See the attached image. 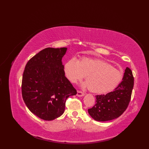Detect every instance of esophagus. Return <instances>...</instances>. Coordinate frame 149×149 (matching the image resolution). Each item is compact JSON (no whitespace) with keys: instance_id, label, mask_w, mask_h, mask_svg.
Returning a JSON list of instances; mask_svg holds the SVG:
<instances>
[{"instance_id":"34e87169","label":"esophagus","mask_w":149,"mask_h":149,"mask_svg":"<svg viewBox=\"0 0 149 149\" xmlns=\"http://www.w3.org/2000/svg\"><path fill=\"white\" fill-rule=\"evenodd\" d=\"M76 95H77V96H78V97H83V96H84V94L82 91H77V94H76Z\"/></svg>"}]
</instances>
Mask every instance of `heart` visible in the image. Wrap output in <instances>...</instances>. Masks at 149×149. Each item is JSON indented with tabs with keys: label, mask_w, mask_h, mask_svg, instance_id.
Segmentation results:
<instances>
[{
	"label": "heart",
	"mask_w": 149,
	"mask_h": 149,
	"mask_svg": "<svg viewBox=\"0 0 149 149\" xmlns=\"http://www.w3.org/2000/svg\"><path fill=\"white\" fill-rule=\"evenodd\" d=\"M63 72L71 83H76L86 76L84 86L96 94L114 91L123 78L122 71L109 63L100 59L89 58H83L79 61L71 58L64 64Z\"/></svg>",
	"instance_id": "heart-1"
}]
</instances>
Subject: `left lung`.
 <instances>
[{
	"label": "left lung",
	"mask_w": 149,
	"mask_h": 149,
	"mask_svg": "<svg viewBox=\"0 0 149 149\" xmlns=\"http://www.w3.org/2000/svg\"><path fill=\"white\" fill-rule=\"evenodd\" d=\"M134 87L132 72L127 67L122 81L113 91L96 95L95 105L88 113L97 121H107L119 118L127 108Z\"/></svg>",
	"instance_id": "8db88e82"
}]
</instances>
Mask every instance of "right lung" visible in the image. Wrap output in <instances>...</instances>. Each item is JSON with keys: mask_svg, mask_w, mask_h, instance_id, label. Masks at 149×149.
<instances>
[{"mask_svg": "<svg viewBox=\"0 0 149 149\" xmlns=\"http://www.w3.org/2000/svg\"><path fill=\"white\" fill-rule=\"evenodd\" d=\"M67 48H47L26 63L22 83V97L39 118L52 120L65 111V102L76 90L64 74L62 58Z\"/></svg>", "mask_w": 149, "mask_h": 149, "instance_id": "obj_1", "label": "right lung"}]
</instances>
